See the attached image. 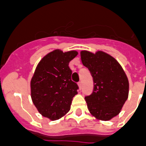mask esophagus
<instances>
[{"mask_svg":"<svg viewBox=\"0 0 146 146\" xmlns=\"http://www.w3.org/2000/svg\"><path fill=\"white\" fill-rule=\"evenodd\" d=\"M78 86H79V88H80V89H81V87H82V83H81V81L78 82Z\"/></svg>","mask_w":146,"mask_h":146,"instance_id":"obj_1","label":"esophagus"}]
</instances>
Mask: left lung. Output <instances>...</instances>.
Returning a JSON list of instances; mask_svg holds the SVG:
<instances>
[{"instance_id": "obj_1", "label": "left lung", "mask_w": 146, "mask_h": 146, "mask_svg": "<svg viewBox=\"0 0 146 146\" xmlns=\"http://www.w3.org/2000/svg\"><path fill=\"white\" fill-rule=\"evenodd\" d=\"M80 57L93 78V92L85 97L88 110L98 120H110L120 113L128 97L127 75L117 60L102 50L96 54L82 50Z\"/></svg>"}]
</instances>
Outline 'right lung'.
I'll return each mask as SVG.
<instances>
[{"instance_id":"obj_1","label":"right lung","mask_w":146,"mask_h":146,"mask_svg":"<svg viewBox=\"0 0 146 146\" xmlns=\"http://www.w3.org/2000/svg\"><path fill=\"white\" fill-rule=\"evenodd\" d=\"M78 54L76 50L63 52L56 49L37 65L31 81V98L44 117L54 121L69 111L78 86L72 80L68 64Z\"/></svg>"}]
</instances>
